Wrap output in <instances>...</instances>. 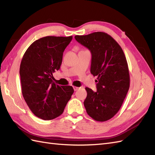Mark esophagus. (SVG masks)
Returning <instances> with one entry per match:
<instances>
[{
    "mask_svg": "<svg viewBox=\"0 0 155 155\" xmlns=\"http://www.w3.org/2000/svg\"><path fill=\"white\" fill-rule=\"evenodd\" d=\"M79 89V87H74V91H78Z\"/></svg>",
    "mask_w": 155,
    "mask_h": 155,
    "instance_id": "obj_1",
    "label": "esophagus"
}]
</instances>
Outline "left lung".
<instances>
[{"instance_id": "left-lung-1", "label": "left lung", "mask_w": 155, "mask_h": 155, "mask_svg": "<svg viewBox=\"0 0 155 155\" xmlns=\"http://www.w3.org/2000/svg\"><path fill=\"white\" fill-rule=\"evenodd\" d=\"M90 50L91 73L97 76V91L86 87L84 106L87 114L97 121H106L119 111L130 87L126 57L119 44L103 32L75 36Z\"/></svg>"}]
</instances>
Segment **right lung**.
Masks as SVG:
<instances>
[{"instance_id": "obj_1", "label": "right lung", "mask_w": 155, "mask_h": 155, "mask_svg": "<svg viewBox=\"0 0 155 155\" xmlns=\"http://www.w3.org/2000/svg\"><path fill=\"white\" fill-rule=\"evenodd\" d=\"M72 40V36L41 38L28 48L21 62L23 97L31 111L41 119L60 116L74 93L72 86H59L52 80Z\"/></svg>"}]
</instances>
